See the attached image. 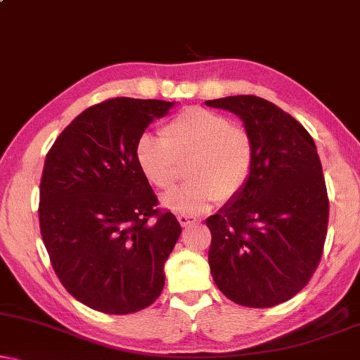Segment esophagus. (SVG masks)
I'll list each match as a JSON object with an SVG mask.
<instances>
[{"label":"esophagus","mask_w":360,"mask_h":360,"mask_svg":"<svg viewBox=\"0 0 360 360\" xmlns=\"http://www.w3.org/2000/svg\"><path fill=\"white\" fill-rule=\"evenodd\" d=\"M177 220H179V224L183 225V227H189V225H194L198 220L189 217V215H177Z\"/></svg>","instance_id":"obj_1"}]
</instances>
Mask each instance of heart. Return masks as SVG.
<instances>
[{"label":"heart","mask_w":360,"mask_h":360,"mask_svg":"<svg viewBox=\"0 0 360 360\" xmlns=\"http://www.w3.org/2000/svg\"><path fill=\"white\" fill-rule=\"evenodd\" d=\"M253 158V141L245 128L200 107L183 110L165 124L162 138L143 135L135 148L141 174L156 189H169L179 165L189 162V183L161 198L162 207L181 215H199L215 200L236 199L250 179Z\"/></svg>","instance_id":"1"}]
</instances>
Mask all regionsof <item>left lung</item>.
Here are the masks:
<instances>
[{
  "label": "left lung",
  "mask_w": 360,
  "mask_h": 360,
  "mask_svg": "<svg viewBox=\"0 0 360 360\" xmlns=\"http://www.w3.org/2000/svg\"><path fill=\"white\" fill-rule=\"evenodd\" d=\"M205 105L236 113L255 151L242 193L205 220L210 273L233 303L271 308L308 285L323 255L329 217L323 166L303 124L268 100L236 95Z\"/></svg>",
  "instance_id": "obj_1"
}]
</instances>
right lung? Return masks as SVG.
Instances as JSON below:
<instances>
[{"instance_id":"obj_1","label":"right lung","mask_w":360,"mask_h":360,"mask_svg":"<svg viewBox=\"0 0 360 360\" xmlns=\"http://www.w3.org/2000/svg\"><path fill=\"white\" fill-rule=\"evenodd\" d=\"M176 102L118 97L84 110L47 153L39 224L52 268L77 301L130 314L156 301L181 236L141 174L135 148Z\"/></svg>"}]
</instances>
